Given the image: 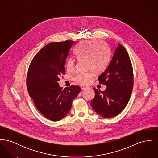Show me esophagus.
Segmentation results:
<instances>
[{"mask_svg": "<svg viewBox=\"0 0 158 158\" xmlns=\"http://www.w3.org/2000/svg\"><path fill=\"white\" fill-rule=\"evenodd\" d=\"M81 89H82V90H85V89H86L88 88V86H84V85H81Z\"/></svg>", "mask_w": 158, "mask_h": 158, "instance_id": "34e87169", "label": "esophagus"}]
</instances>
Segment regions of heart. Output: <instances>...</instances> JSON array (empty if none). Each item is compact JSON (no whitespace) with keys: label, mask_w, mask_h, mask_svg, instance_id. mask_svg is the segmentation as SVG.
<instances>
[{"label":"heart","mask_w":158,"mask_h":158,"mask_svg":"<svg viewBox=\"0 0 158 158\" xmlns=\"http://www.w3.org/2000/svg\"><path fill=\"white\" fill-rule=\"evenodd\" d=\"M76 56L78 60H86V69L91 70L77 74L74 79L76 82L88 85L90 83L94 71L96 73H100L107 68L110 60L111 53L109 47L102 41L91 40L81 44ZM66 68L69 72H73L75 69V60L72 58L69 59Z\"/></svg>","instance_id":"obj_1"}]
</instances>
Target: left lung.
Returning a JSON list of instances; mask_svg holds the SVG:
<instances>
[{
	"instance_id": "left-lung-1",
	"label": "left lung",
	"mask_w": 158,
	"mask_h": 158,
	"mask_svg": "<svg viewBox=\"0 0 158 158\" xmlns=\"http://www.w3.org/2000/svg\"><path fill=\"white\" fill-rule=\"evenodd\" d=\"M98 79L106 88L102 92L93 88L92 108L104 118L117 116L127 105L133 87L132 64L123 45L118 43L110 63Z\"/></svg>"
}]
</instances>
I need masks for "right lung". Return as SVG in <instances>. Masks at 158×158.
Returning <instances> with one entry per match:
<instances>
[{"label":"right lung","instance_id":"add662e5","mask_svg":"<svg viewBox=\"0 0 158 158\" xmlns=\"http://www.w3.org/2000/svg\"><path fill=\"white\" fill-rule=\"evenodd\" d=\"M75 44L69 40L48 44L35 56L28 69L27 86L29 95L38 110L51 121L63 118L81 90L79 86L63 89L58 83L60 76L65 74L66 59Z\"/></svg>","mask_w":158,"mask_h":158}]
</instances>
